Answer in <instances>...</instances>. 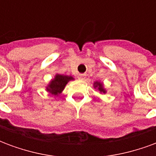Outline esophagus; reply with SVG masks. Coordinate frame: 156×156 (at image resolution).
Returning a JSON list of instances; mask_svg holds the SVG:
<instances>
[{
	"instance_id": "34e87169",
	"label": "esophagus",
	"mask_w": 156,
	"mask_h": 156,
	"mask_svg": "<svg viewBox=\"0 0 156 156\" xmlns=\"http://www.w3.org/2000/svg\"><path fill=\"white\" fill-rule=\"evenodd\" d=\"M78 78L80 79V80H84L85 78V75L84 74H79L78 75Z\"/></svg>"
}]
</instances>
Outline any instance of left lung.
<instances>
[{
    "label": "left lung",
    "instance_id": "obj_1",
    "mask_svg": "<svg viewBox=\"0 0 156 156\" xmlns=\"http://www.w3.org/2000/svg\"><path fill=\"white\" fill-rule=\"evenodd\" d=\"M94 88H98V89L100 91V93H104L105 94V89H104L103 88V84H102L101 83H98V82H95L94 83Z\"/></svg>",
    "mask_w": 156,
    "mask_h": 156
}]
</instances>
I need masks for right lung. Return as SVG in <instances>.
I'll return each mask as SVG.
<instances>
[{
  "mask_svg": "<svg viewBox=\"0 0 156 156\" xmlns=\"http://www.w3.org/2000/svg\"><path fill=\"white\" fill-rule=\"evenodd\" d=\"M72 79H73V78L71 76L57 74L55 76L54 79L51 80V83H49L48 87H47V90L53 95L60 94L62 91L64 89L68 82Z\"/></svg>",
  "mask_w": 156,
  "mask_h": 156,
  "instance_id": "1",
  "label": "right lung"
}]
</instances>
